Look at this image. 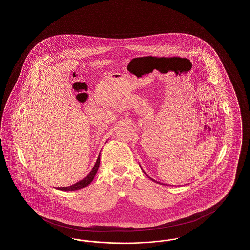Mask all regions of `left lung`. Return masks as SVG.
Instances as JSON below:
<instances>
[{"label": "left lung", "instance_id": "8db88e82", "mask_svg": "<svg viewBox=\"0 0 250 250\" xmlns=\"http://www.w3.org/2000/svg\"><path fill=\"white\" fill-rule=\"evenodd\" d=\"M143 172H144V171H143ZM144 174H146V173H145V172H144ZM146 176H148V175H147V174H146ZM148 177H149V176H148ZM149 178H150V177H149ZM150 180H152V181H154V182H157V183H160V182H158V181H156V180H153V179H151V178H150ZM160 184H162V183H160Z\"/></svg>", "mask_w": 250, "mask_h": 250}]
</instances>
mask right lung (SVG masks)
Here are the masks:
<instances>
[{
    "label": "right lung",
    "instance_id": "1",
    "mask_svg": "<svg viewBox=\"0 0 250 250\" xmlns=\"http://www.w3.org/2000/svg\"><path fill=\"white\" fill-rule=\"evenodd\" d=\"M100 153L98 157V159L96 161V164L94 166V167L92 168V170L90 171L89 174L83 180H81L80 181L68 186V187H63V188H58V190H63V191H72V190H78L83 188H85L86 186H88L90 183L92 182V180H94L98 170H99V167H100Z\"/></svg>",
    "mask_w": 250,
    "mask_h": 250
}]
</instances>
